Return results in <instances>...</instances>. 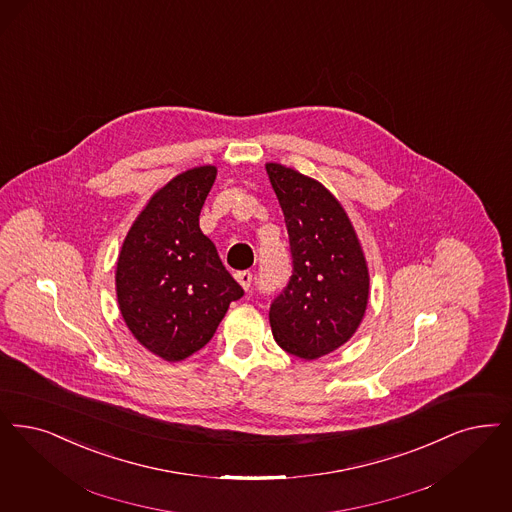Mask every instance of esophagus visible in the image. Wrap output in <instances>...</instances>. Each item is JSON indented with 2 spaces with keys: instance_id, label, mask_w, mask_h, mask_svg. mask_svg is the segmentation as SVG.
<instances>
[{
  "instance_id": "esophagus-1",
  "label": "esophagus",
  "mask_w": 512,
  "mask_h": 512,
  "mask_svg": "<svg viewBox=\"0 0 512 512\" xmlns=\"http://www.w3.org/2000/svg\"><path fill=\"white\" fill-rule=\"evenodd\" d=\"M236 280H238V284L244 287V289H249L251 287V282H253V274L249 272V270H242V272H236Z\"/></svg>"
}]
</instances>
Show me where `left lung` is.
<instances>
[{
    "instance_id": "left-lung-1",
    "label": "left lung",
    "mask_w": 512,
    "mask_h": 512,
    "mask_svg": "<svg viewBox=\"0 0 512 512\" xmlns=\"http://www.w3.org/2000/svg\"><path fill=\"white\" fill-rule=\"evenodd\" d=\"M266 173L284 211L293 257V274L270 305V328L286 352L316 360L360 328L368 263L347 211L324 184L274 162Z\"/></svg>"
}]
</instances>
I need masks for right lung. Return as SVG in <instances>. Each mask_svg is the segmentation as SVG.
I'll return each mask as SVG.
<instances>
[{
  "instance_id": "obj_1",
  "label": "right lung",
  "mask_w": 512,
  "mask_h": 512,
  "mask_svg": "<svg viewBox=\"0 0 512 512\" xmlns=\"http://www.w3.org/2000/svg\"><path fill=\"white\" fill-rule=\"evenodd\" d=\"M217 167L186 169L152 194L116 263V295L133 337L165 362L204 348L244 289L200 230Z\"/></svg>"
}]
</instances>
